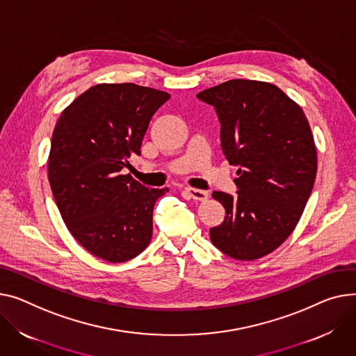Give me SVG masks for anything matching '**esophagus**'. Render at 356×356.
Returning a JSON list of instances; mask_svg holds the SVG:
<instances>
[{"label":"esophagus","mask_w":356,"mask_h":356,"mask_svg":"<svg viewBox=\"0 0 356 356\" xmlns=\"http://www.w3.org/2000/svg\"><path fill=\"white\" fill-rule=\"evenodd\" d=\"M186 193L191 196L193 200H197V202H204L207 200L209 197V193L204 192V191H199V188H193V187H186L184 188Z\"/></svg>","instance_id":"34e87169"}]
</instances>
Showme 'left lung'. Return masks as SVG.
<instances>
[{"instance_id": "1", "label": "left lung", "mask_w": 356, "mask_h": 356, "mask_svg": "<svg viewBox=\"0 0 356 356\" xmlns=\"http://www.w3.org/2000/svg\"><path fill=\"white\" fill-rule=\"evenodd\" d=\"M215 107L222 150L238 165V196L213 192L226 210L210 241L238 260L264 257L285 242L309 199L318 153L307 118L279 87L236 79L203 90Z\"/></svg>"}]
</instances>
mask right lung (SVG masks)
<instances>
[{
    "mask_svg": "<svg viewBox=\"0 0 356 356\" xmlns=\"http://www.w3.org/2000/svg\"><path fill=\"white\" fill-rule=\"evenodd\" d=\"M169 99L150 87L103 83L80 94L56 123L49 156L54 200L73 238L107 262H127L152 241L154 203L169 188H147L122 170L140 156L152 115Z\"/></svg>",
    "mask_w": 356,
    "mask_h": 356,
    "instance_id": "right-lung-1",
    "label": "right lung"
}]
</instances>
